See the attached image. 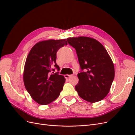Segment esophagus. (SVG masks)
<instances>
[{"label": "esophagus", "mask_w": 135, "mask_h": 135, "mask_svg": "<svg viewBox=\"0 0 135 135\" xmlns=\"http://www.w3.org/2000/svg\"><path fill=\"white\" fill-rule=\"evenodd\" d=\"M73 75H69V74H66V75H65L64 76H65V78L66 79H68L69 77H70V76H72Z\"/></svg>", "instance_id": "obj_1"}]
</instances>
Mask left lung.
Segmentation results:
<instances>
[{"label": "left lung", "instance_id": "1", "mask_svg": "<svg viewBox=\"0 0 135 135\" xmlns=\"http://www.w3.org/2000/svg\"><path fill=\"white\" fill-rule=\"evenodd\" d=\"M67 40L75 49L82 71L78 74L79 82L75 87L78 95L92 103L104 99L115 75L114 64L107 51L97 40L87 36L68 38Z\"/></svg>", "mask_w": 135, "mask_h": 135}]
</instances>
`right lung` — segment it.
Masks as SVG:
<instances>
[{
  "label": "right lung",
  "instance_id": "add662e5",
  "mask_svg": "<svg viewBox=\"0 0 135 135\" xmlns=\"http://www.w3.org/2000/svg\"><path fill=\"white\" fill-rule=\"evenodd\" d=\"M66 39L43 40L35 44L28 53L24 66V85L31 98L40 105L51 103L62 90L65 78L55 71L60 70L56 53L67 45Z\"/></svg>",
  "mask_w": 135,
  "mask_h": 135
}]
</instances>
